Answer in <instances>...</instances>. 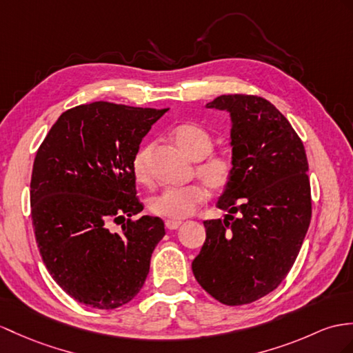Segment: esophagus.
<instances>
[{"label":"esophagus","mask_w":353,"mask_h":353,"mask_svg":"<svg viewBox=\"0 0 353 353\" xmlns=\"http://www.w3.org/2000/svg\"><path fill=\"white\" fill-rule=\"evenodd\" d=\"M181 225H183L181 220H166V228H168L169 230H175V229H178Z\"/></svg>","instance_id":"34e87169"}]
</instances>
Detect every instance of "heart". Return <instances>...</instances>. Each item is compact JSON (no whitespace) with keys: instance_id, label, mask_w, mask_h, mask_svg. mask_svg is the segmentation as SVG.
I'll return each mask as SVG.
<instances>
[{"instance_id":"heart-1","label":"heart","mask_w":353,"mask_h":353,"mask_svg":"<svg viewBox=\"0 0 353 353\" xmlns=\"http://www.w3.org/2000/svg\"><path fill=\"white\" fill-rule=\"evenodd\" d=\"M172 141L185 156L196 161L194 174L214 193H220L229 185L234 175V161L225 152L212 151L214 137L205 127L196 123L178 124L170 133ZM151 145H142L132 159V174L139 184L151 183L150 154ZM208 193L201 184L185 187H169L154 194L148 201V208L163 219L181 220L199 208Z\"/></svg>"}]
</instances>
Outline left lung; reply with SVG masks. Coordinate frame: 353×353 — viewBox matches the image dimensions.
<instances>
[{
    "label": "left lung",
    "mask_w": 353,
    "mask_h": 353,
    "mask_svg": "<svg viewBox=\"0 0 353 353\" xmlns=\"http://www.w3.org/2000/svg\"><path fill=\"white\" fill-rule=\"evenodd\" d=\"M206 108L228 110L234 175L203 221L206 239L192 263L197 283L226 305L250 304L276 289L294 266L312 220L303 141L263 97L228 94Z\"/></svg>",
    "instance_id": "left-lung-1"
}]
</instances>
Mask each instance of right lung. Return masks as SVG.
Masks as SVG:
<instances>
[{
  "mask_svg": "<svg viewBox=\"0 0 353 353\" xmlns=\"http://www.w3.org/2000/svg\"><path fill=\"white\" fill-rule=\"evenodd\" d=\"M166 110L110 101L76 106L37 150L30 201L39 252L59 288L85 305L114 310L147 280L165 223L132 219L143 210L132 159ZM114 222L121 231L110 229Z\"/></svg>",
  "mask_w": 353,
  "mask_h": 353,
  "instance_id": "add662e5",
  "label": "right lung"
}]
</instances>
